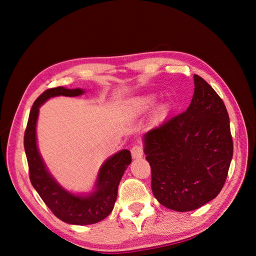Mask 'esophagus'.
Masks as SVG:
<instances>
[{
  "label": "esophagus",
  "mask_w": 256,
  "mask_h": 256,
  "mask_svg": "<svg viewBox=\"0 0 256 256\" xmlns=\"http://www.w3.org/2000/svg\"><path fill=\"white\" fill-rule=\"evenodd\" d=\"M143 146L140 144H136L131 147V154L134 158H141L143 156Z\"/></svg>",
  "instance_id": "esophagus-1"
}]
</instances>
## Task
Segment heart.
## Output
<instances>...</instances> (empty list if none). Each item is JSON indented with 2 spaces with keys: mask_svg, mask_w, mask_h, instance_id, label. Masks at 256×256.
<instances>
[{
  "mask_svg": "<svg viewBox=\"0 0 256 256\" xmlns=\"http://www.w3.org/2000/svg\"><path fill=\"white\" fill-rule=\"evenodd\" d=\"M154 102H156V98L152 95H146V96H142L140 98H138L134 102L136 109L138 111H145L148 110L154 106ZM166 113V106H161L159 111H158V116H162Z\"/></svg>",
  "mask_w": 256,
  "mask_h": 256,
  "instance_id": "b5f03b06",
  "label": "heart"
}]
</instances>
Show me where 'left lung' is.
Masks as SVG:
<instances>
[{
  "label": "left lung",
  "mask_w": 256,
  "mask_h": 256,
  "mask_svg": "<svg viewBox=\"0 0 256 256\" xmlns=\"http://www.w3.org/2000/svg\"><path fill=\"white\" fill-rule=\"evenodd\" d=\"M193 78L188 109L144 136L154 196L180 212L194 210L219 194L233 157L226 104L203 78Z\"/></svg>",
  "instance_id": "left-lung-1"
}]
</instances>
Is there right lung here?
Here are the masks:
<instances>
[{
    "mask_svg": "<svg viewBox=\"0 0 256 256\" xmlns=\"http://www.w3.org/2000/svg\"><path fill=\"white\" fill-rule=\"evenodd\" d=\"M80 88H53L44 90L30 109L24 132V150L28 164L30 180L44 204L62 221L76 226L94 224L104 220L113 210L118 198V184L127 166L131 164V154L122 150L108 159L98 174L96 190L88 196H74L64 190L48 173L36 145V122L40 106L51 97L82 95Z\"/></svg>",
    "mask_w": 256,
    "mask_h": 256,
    "instance_id": "1",
    "label": "right lung"
}]
</instances>
